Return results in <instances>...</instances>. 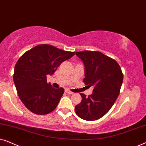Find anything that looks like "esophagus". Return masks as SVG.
Segmentation results:
<instances>
[{
  "label": "esophagus",
  "instance_id": "34e87169",
  "mask_svg": "<svg viewBox=\"0 0 146 146\" xmlns=\"http://www.w3.org/2000/svg\"><path fill=\"white\" fill-rule=\"evenodd\" d=\"M65 92L68 94H72L73 92H71L70 90H69L68 89H65Z\"/></svg>",
  "mask_w": 146,
  "mask_h": 146
}]
</instances>
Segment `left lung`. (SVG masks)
Returning <instances> with one entry per match:
<instances>
[{
	"mask_svg": "<svg viewBox=\"0 0 146 146\" xmlns=\"http://www.w3.org/2000/svg\"><path fill=\"white\" fill-rule=\"evenodd\" d=\"M76 55L84 65V82L94 86L88 97L80 94L82 101L75 106L76 113L84 120H96L104 116L116 100L122 84V72L116 61L100 52H77Z\"/></svg>",
	"mask_w": 146,
	"mask_h": 146,
	"instance_id": "left-lung-1",
	"label": "left lung"
}]
</instances>
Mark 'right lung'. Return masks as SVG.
<instances>
[{
    "mask_svg": "<svg viewBox=\"0 0 146 146\" xmlns=\"http://www.w3.org/2000/svg\"><path fill=\"white\" fill-rule=\"evenodd\" d=\"M74 55L48 44H40L26 52L16 64L13 80L18 95L30 111L44 115L56 108L64 92L47 83L64 61Z\"/></svg>",
    "mask_w": 146,
    "mask_h": 146,
    "instance_id": "add662e5",
    "label": "right lung"
}]
</instances>
